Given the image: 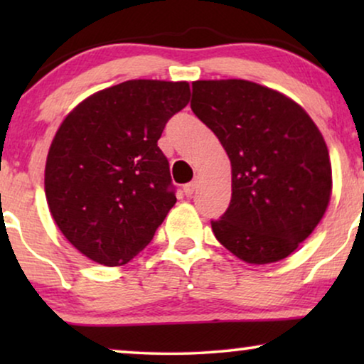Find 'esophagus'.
<instances>
[{
    "instance_id": "esophagus-1",
    "label": "esophagus",
    "mask_w": 364,
    "mask_h": 364,
    "mask_svg": "<svg viewBox=\"0 0 364 364\" xmlns=\"http://www.w3.org/2000/svg\"><path fill=\"white\" fill-rule=\"evenodd\" d=\"M196 188H197V181L188 182V183H186V186H183V193H186L187 197H191L192 193L196 192Z\"/></svg>"
}]
</instances>
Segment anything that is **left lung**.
I'll return each mask as SVG.
<instances>
[{"label":"left lung","mask_w":364,"mask_h":364,"mask_svg":"<svg viewBox=\"0 0 364 364\" xmlns=\"http://www.w3.org/2000/svg\"><path fill=\"white\" fill-rule=\"evenodd\" d=\"M191 107L232 164V200L217 240L253 265L283 260L310 237L331 197L316 124L285 94L243 79L192 82Z\"/></svg>","instance_id":"left-lung-1"}]
</instances>
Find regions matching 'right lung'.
<instances>
[{
    "instance_id": "add662e5",
    "label": "right lung",
    "mask_w": 364,
    "mask_h": 364,
    "mask_svg": "<svg viewBox=\"0 0 364 364\" xmlns=\"http://www.w3.org/2000/svg\"><path fill=\"white\" fill-rule=\"evenodd\" d=\"M188 99L186 81L134 79L84 99L59 126L46 200L63 235L92 262L132 260L177 202L157 141Z\"/></svg>"
}]
</instances>
